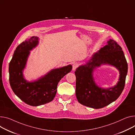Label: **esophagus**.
I'll list each match as a JSON object with an SVG mask.
<instances>
[{"label":"esophagus","mask_w":135,"mask_h":135,"mask_svg":"<svg viewBox=\"0 0 135 135\" xmlns=\"http://www.w3.org/2000/svg\"><path fill=\"white\" fill-rule=\"evenodd\" d=\"M78 67H79V64L78 63H74V64H73V70H75Z\"/></svg>","instance_id":"obj_1"}]
</instances>
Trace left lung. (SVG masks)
Instances as JSON below:
<instances>
[{
    "label": "left lung",
    "mask_w": 135,
    "mask_h": 135,
    "mask_svg": "<svg viewBox=\"0 0 135 135\" xmlns=\"http://www.w3.org/2000/svg\"><path fill=\"white\" fill-rule=\"evenodd\" d=\"M107 43L87 64L79 67L75 71L77 99L81 104L93 109L103 108L117 99L124 89L128 73L127 61L121 47L111 39ZM102 64L114 65L120 70L119 81L114 87L102 89L94 81L93 70Z\"/></svg>",
    "instance_id": "1"
}]
</instances>
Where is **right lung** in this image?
I'll return each instance as SVG.
<instances>
[{
  "label": "right lung",
  "mask_w": 135,
  "mask_h": 135,
  "mask_svg": "<svg viewBox=\"0 0 135 135\" xmlns=\"http://www.w3.org/2000/svg\"><path fill=\"white\" fill-rule=\"evenodd\" d=\"M37 37L32 36L17 46L9 64V81L15 94L25 103L37 106L48 103L54 98L60 80L72 69L71 65L51 70L37 81L29 83L23 78V70L30 53L37 46Z\"/></svg>",
  "instance_id": "right-lung-1"
}]
</instances>
